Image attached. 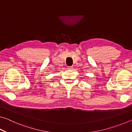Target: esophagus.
<instances>
[{"label":"esophagus","instance_id":"esophagus-1","mask_svg":"<svg viewBox=\"0 0 132 132\" xmlns=\"http://www.w3.org/2000/svg\"><path fill=\"white\" fill-rule=\"evenodd\" d=\"M67 68H68V69H72L73 66H68Z\"/></svg>","mask_w":132,"mask_h":132}]
</instances>
